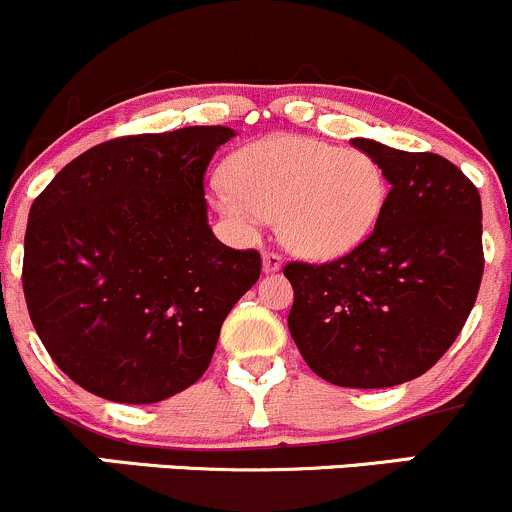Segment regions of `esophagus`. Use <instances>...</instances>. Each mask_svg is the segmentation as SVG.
Wrapping results in <instances>:
<instances>
[{
	"label": "esophagus",
	"instance_id": "34e87169",
	"mask_svg": "<svg viewBox=\"0 0 512 512\" xmlns=\"http://www.w3.org/2000/svg\"><path fill=\"white\" fill-rule=\"evenodd\" d=\"M282 267H284L282 255H277V252H270V250L262 252V270H265L267 274L279 272V270H282Z\"/></svg>",
	"mask_w": 512,
	"mask_h": 512
}]
</instances>
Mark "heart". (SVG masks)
<instances>
[{"mask_svg": "<svg viewBox=\"0 0 512 512\" xmlns=\"http://www.w3.org/2000/svg\"><path fill=\"white\" fill-rule=\"evenodd\" d=\"M228 179L213 184V203L242 235L277 218L279 240L306 260L328 262L363 245L387 201L378 159L294 134L242 147Z\"/></svg>", "mask_w": 512, "mask_h": 512, "instance_id": "b5f03b06", "label": "heart"}]
</instances>
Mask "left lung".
<instances>
[{
	"instance_id": "8db88e82",
	"label": "left lung",
	"mask_w": 512,
	"mask_h": 512,
	"mask_svg": "<svg viewBox=\"0 0 512 512\" xmlns=\"http://www.w3.org/2000/svg\"><path fill=\"white\" fill-rule=\"evenodd\" d=\"M351 144L383 166V215L341 260L284 267L294 287L287 324L319 378L378 390L427 373L469 319L483 274L481 196L439 154Z\"/></svg>"
}]
</instances>
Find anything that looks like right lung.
Instances as JSON below:
<instances>
[{
	"mask_svg": "<svg viewBox=\"0 0 512 512\" xmlns=\"http://www.w3.org/2000/svg\"><path fill=\"white\" fill-rule=\"evenodd\" d=\"M230 127L102 142L29 211L24 297L58 368L93 395L152 405L211 365L220 326L260 279V252L213 235L203 174Z\"/></svg>",
	"mask_w": 512,
	"mask_h": 512,
	"instance_id": "add662e5",
	"label": "right lung"
}]
</instances>
